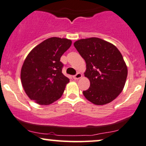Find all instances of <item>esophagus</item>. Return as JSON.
Listing matches in <instances>:
<instances>
[{
	"label": "esophagus",
	"mask_w": 146,
	"mask_h": 146,
	"mask_svg": "<svg viewBox=\"0 0 146 146\" xmlns=\"http://www.w3.org/2000/svg\"><path fill=\"white\" fill-rule=\"evenodd\" d=\"M81 77H82V74L80 72H78L76 75L73 76L74 79H79V78H81Z\"/></svg>",
	"instance_id": "34e87169"
}]
</instances>
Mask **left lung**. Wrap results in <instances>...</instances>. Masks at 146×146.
<instances>
[{
	"label": "left lung",
	"mask_w": 146,
	"mask_h": 146,
	"mask_svg": "<svg viewBox=\"0 0 146 146\" xmlns=\"http://www.w3.org/2000/svg\"><path fill=\"white\" fill-rule=\"evenodd\" d=\"M86 63L85 76L90 81L83 94L91 102L104 105L115 99L124 89L128 69L121 52L113 44L98 37L74 43Z\"/></svg>",
	"instance_id": "obj_1"
}]
</instances>
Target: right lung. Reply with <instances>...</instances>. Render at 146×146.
<instances>
[{"instance_id": "obj_1", "label": "right lung", "mask_w": 146, "mask_h": 146, "mask_svg": "<svg viewBox=\"0 0 146 146\" xmlns=\"http://www.w3.org/2000/svg\"><path fill=\"white\" fill-rule=\"evenodd\" d=\"M72 45L66 38L50 37L35 46L21 70V82L31 100L41 105L55 102L63 95L70 79L63 74L61 56Z\"/></svg>"}]
</instances>
